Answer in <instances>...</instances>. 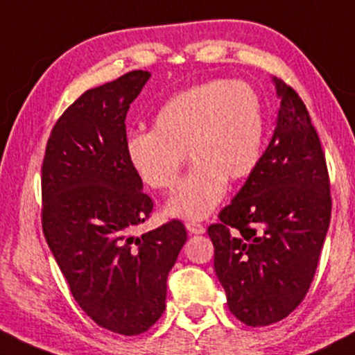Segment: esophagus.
I'll return each instance as SVG.
<instances>
[{
    "mask_svg": "<svg viewBox=\"0 0 355 355\" xmlns=\"http://www.w3.org/2000/svg\"><path fill=\"white\" fill-rule=\"evenodd\" d=\"M185 227L190 234H204L205 232V227L202 224H198V222H187Z\"/></svg>",
    "mask_w": 355,
    "mask_h": 355,
    "instance_id": "1",
    "label": "esophagus"
}]
</instances>
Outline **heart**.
<instances>
[{
    "instance_id": "obj_1",
    "label": "heart",
    "mask_w": 355,
    "mask_h": 355,
    "mask_svg": "<svg viewBox=\"0 0 355 355\" xmlns=\"http://www.w3.org/2000/svg\"><path fill=\"white\" fill-rule=\"evenodd\" d=\"M263 138L258 92L241 80H210L170 97L151 121V131L128 138L126 153L139 180L163 193L177 189L185 155L192 168L166 212L197 220L219 205L225 184L252 173Z\"/></svg>"
}]
</instances>
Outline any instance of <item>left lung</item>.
I'll list each match as a JSON object with an SVG mask.
<instances>
[{"label": "left lung", "instance_id": "1", "mask_svg": "<svg viewBox=\"0 0 355 355\" xmlns=\"http://www.w3.org/2000/svg\"><path fill=\"white\" fill-rule=\"evenodd\" d=\"M279 111L258 165L209 225L214 268L237 320L264 327L309 293L332 214L320 138L300 96L272 77Z\"/></svg>", "mask_w": 355, "mask_h": 355}]
</instances>
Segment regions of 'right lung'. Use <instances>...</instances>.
<instances>
[{"instance_id": "obj_1", "label": "right lung", "mask_w": 355, "mask_h": 355, "mask_svg": "<svg viewBox=\"0 0 355 355\" xmlns=\"http://www.w3.org/2000/svg\"><path fill=\"white\" fill-rule=\"evenodd\" d=\"M150 76L133 70L85 91L58 118L42 165L46 244L80 309L121 336H139L162 317L187 241L175 219L133 234L153 200L128 159L124 119Z\"/></svg>"}]
</instances>
